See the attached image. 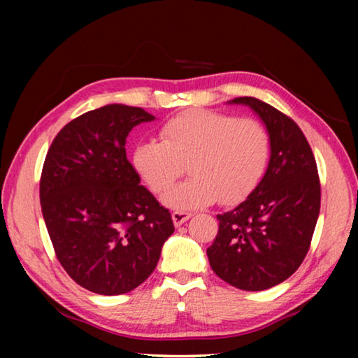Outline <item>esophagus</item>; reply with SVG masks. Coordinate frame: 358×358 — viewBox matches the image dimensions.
I'll list each match as a JSON object with an SVG mask.
<instances>
[{"mask_svg": "<svg viewBox=\"0 0 358 358\" xmlns=\"http://www.w3.org/2000/svg\"><path fill=\"white\" fill-rule=\"evenodd\" d=\"M192 216V213H189V211H173L172 213V220H173V224L177 227H180L181 224L186 222L189 217Z\"/></svg>", "mask_w": 358, "mask_h": 358, "instance_id": "1", "label": "esophagus"}]
</instances>
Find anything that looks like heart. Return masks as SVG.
Returning a JSON list of instances; mask_svg holds the SVG:
<instances>
[{"mask_svg": "<svg viewBox=\"0 0 358 358\" xmlns=\"http://www.w3.org/2000/svg\"><path fill=\"white\" fill-rule=\"evenodd\" d=\"M162 141H145L134 150V167L155 192L172 187L164 203L191 210L215 202L237 203L259 186L270 161V134L260 121L194 108L175 115L161 128Z\"/></svg>", "mask_w": 358, "mask_h": 358, "instance_id": "1", "label": "heart"}]
</instances>
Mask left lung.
<instances>
[{"label":"left lung","mask_w":358,"mask_h":358,"mask_svg":"<svg viewBox=\"0 0 358 358\" xmlns=\"http://www.w3.org/2000/svg\"><path fill=\"white\" fill-rule=\"evenodd\" d=\"M266 126L271 156L262 181L238 207L217 215L207 254L215 273L241 290H265L295 273L306 257L320 210L316 159L299 124L266 102L245 96Z\"/></svg>","instance_id":"1"}]
</instances>
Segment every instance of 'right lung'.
Masks as SVG:
<instances>
[{
  "label": "right lung",
  "mask_w": 358,
  "mask_h": 358,
  "mask_svg": "<svg viewBox=\"0 0 358 358\" xmlns=\"http://www.w3.org/2000/svg\"><path fill=\"white\" fill-rule=\"evenodd\" d=\"M151 120L141 107L104 106L69 121L47 151L42 216L58 262L90 292L120 295L141 286L175 230L126 157L131 129Z\"/></svg>",
  "instance_id": "right-lung-1"
}]
</instances>
